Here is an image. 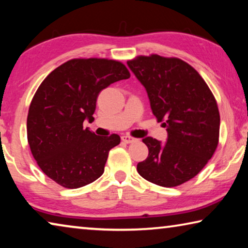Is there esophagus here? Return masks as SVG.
<instances>
[{
    "instance_id": "obj_1",
    "label": "esophagus",
    "mask_w": 248,
    "mask_h": 248,
    "mask_svg": "<svg viewBox=\"0 0 248 248\" xmlns=\"http://www.w3.org/2000/svg\"><path fill=\"white\" fill-rule=\"evenodd\" d=\"M122 140H123L124 143L129 144V143L135 142L136 140L134 139V137H132V136H129V135H124V136H122Z\"/></svg>"
}]
</instances>
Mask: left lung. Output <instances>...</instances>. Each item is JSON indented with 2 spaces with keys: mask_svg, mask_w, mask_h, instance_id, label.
Wrapping results in <instances>:
<instances>
[{
  "mask_svg": "<svg viewBox=\"0 0 248 248\" xmlns=\"http://www.w3.org/2000/svg\"><path fill=\"white\" fill-rule=\"evenodd\" d=\"M127 65L146 89L152 112L167 131L165 144L151 136L143 140L148 156L137 164V172L163 187L192 180L218 145L220 119L212 91L181 59L140 55Z\"/></svg>",
  "mask_w": 248,
  "mask_h": 248,
  "instance_id": "obj_1",
  "label": "left lung"
}]
</instances>
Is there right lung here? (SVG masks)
I'll list each match as a JSON object with an SVG mask.
<instances>
[{"label": "right lung", "instance_id": "1", "mask_svg": "<svg viewBox=\"0 0 248 248\" xmlns=\"http://www.w3.org/2000/svg\"><path fill=\"white\" fill-rule=\"evenodd\" d=\"M123 63L108 59H73L49 73L30 104L28 142L46 176L65 188H78L104 173L117 134L97 136L83 122L94 121L98 94L112 83L128 78Z\"/></svg>", "mask_w": 248, "mask_h": 248}]
</instances>
